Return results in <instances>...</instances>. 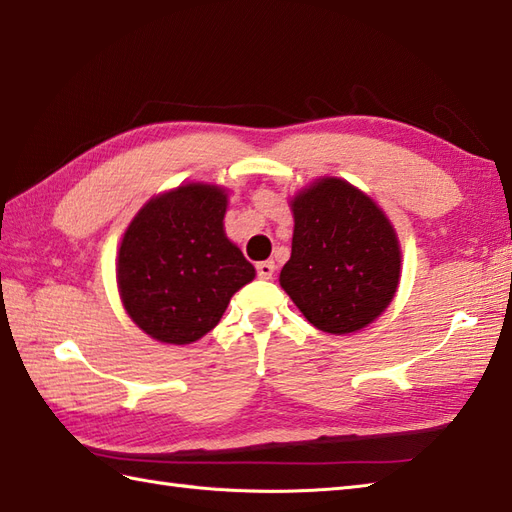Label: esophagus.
Masks as SVG:
<instances>
[{"mask_svg":"<svg viewBox=\"0 0 512 512\" xmlns=\"http://www.w3.org/2000/svg\"><path fill=\"white\" fill-rule=\"evenodd\" d=\"M257 275L259 279H272V275H275V261H259Z\"/></svg>","mask_w":512,"mask_h":512,"instance_id":"esophagus-1","label":"esophagus"}]
</instances>
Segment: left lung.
Masks as SVG:
<instances>
[{"label":"left lung","instance_id":"1","mask_svg":"<svg viewBox=\"0 0 512 512\" xmlns=\"http://www.w3.org/2000/svg\"><path fill=\"white\" fill-rule=\"evenodd\" d=\"M292 255L281 288L314 327L351 334L366 327L397 292V235L360 189L323 178L292 200Z\"/></svg>","mask_w":512,"mask_h":512}]
</instances>
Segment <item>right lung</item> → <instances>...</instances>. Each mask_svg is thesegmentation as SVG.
<instances>
[{
	"instance_id": "1",
	"label": "right lung",
	"mask_w": 512,
	"mask_h": 512,
	"mask_svg": "<svg viewBox=\"0 0 512 512\" xmlns=\"http://www.w3.org/2000/svg\"><path fill=\"white\" fill-rule=\"evenodd\" d=\"M227 194L192 183L150 200L124 235L117 285L148 336L189 344L220 323L255 268L224 235Z\"/></svg>"
}]
</instances>
